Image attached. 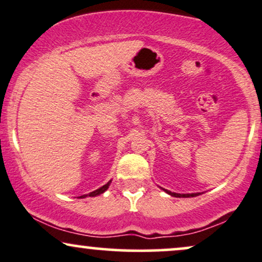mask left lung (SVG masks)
<instances>
[{
	"label": "left lung",
	"mask_w": 262,
	"mask_h": 262,
	"mask_svg": "<svg viewBox=\"0 0 262 262\" xmlns=\"http://www.w3.org/2000/svg\"><path fill=\"white\" fill-rule=\"evenodd\" d=\"M162 188V187H161ZM162 190H163L165 193H168V194H170V196H173V197H183V198H187V197H196V196H200V192H197V193H175V192H171V191H168V190H165V188H162Z\"/></svg>",
	"instance_id": "obj_1"
}]
</instances>
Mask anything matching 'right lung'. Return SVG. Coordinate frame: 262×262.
<instances>
[{"mask_svg":"<svg viewBox=\"0 0 262 262\" xmlns=\"http://www.w3.org/2000/svg\"><path fill=\"white\" fill-rule=\"evenodd\" d=\"M110 184H111V180L108 181L107 184H105L104 186H101V187H99L98 190H95V191H93V192H91V193L89 194H83V196H81L79 198H85V197H95V196H99V194H101V193H104L105 191L107 190L108 188V186H110Z\"/></svg>","mask_w":262,"mask_h":262,"instance_id":"right-lung-1","label":"right lung"}]
</instances>
